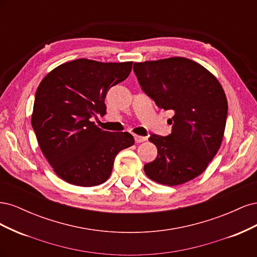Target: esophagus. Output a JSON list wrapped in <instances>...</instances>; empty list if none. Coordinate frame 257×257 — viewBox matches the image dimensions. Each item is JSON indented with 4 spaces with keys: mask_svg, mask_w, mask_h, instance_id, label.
Returning <instances> with one entry per match:
<instances>
[{
    "mask_svg": "<svg viewBox=\"0 0 257 257\" xmlns=\"http://www.w3.org/2000/svg\"><path fill=\"white\" fill-rule=\"evenodd\" d=\"M134 139H135V142H136L137 144H139V143H143V142L147 141V137L139 136V135H134Z\"/></svg>",
    "mask_w": 257,
    "mask_h": 257,
    "instance_id": "esophagus-1",
    "label": "esophagus"
}]
</instances>
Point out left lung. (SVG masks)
<instances>
[{"label":"left lung","mask_w":257,"mask_h":257,"mask_svg":"<svg viewBox=\"0 0 257 257\" xmlns=\"http://www.w3.org/2000/svg\"><path fill=\"white\" fill-rule=\"evenodd\" d=\"M146 94L161 109L172 110V134H152L158 157L145 165L151 180L179 185L205 172L223 139L227 99L221 83L204 66L174 57L134 64Z\"/></svg>","instance_id":"left-lung-1"}]
</instances>
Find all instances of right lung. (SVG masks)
<instances>
[{"instance_id": "add662e5", "label": "right lung", "mask_w": 257, "mask_h": 257, "mask_svg": "<svg viewBox=\"0 0 257 257\" xmlns=\"http://www.w3.org/2000/svg\"><path fill=\"white\" fill-rule=\"evenodd\" d=\"M132 65L78 59L52 69L38 85L32 126L46 160L64 181L104 183L116 154L134 145L127 132L103 131L91 121L106 113L108 90L127 78Z\"/></svg>"}]
</instances>
